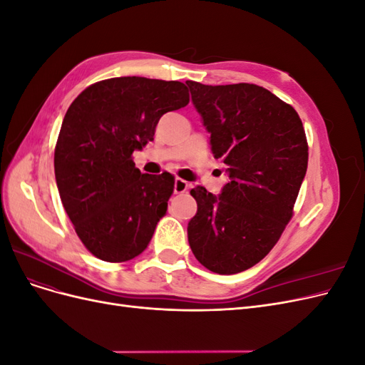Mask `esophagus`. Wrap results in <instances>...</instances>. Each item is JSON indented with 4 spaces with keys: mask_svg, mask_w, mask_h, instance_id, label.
Segmentation results:
<instances>
[{
    "mask_svg": "<svg viewBox=\"0 0 365 365\" xmlns=\"http://www.w3.org/2000/svg\"><path fill=\"white\" fill-rule=\"evenodd\" d=\"M187 187H189V182L181 180V178H176L175 184H173V192L175 193H184L187 190Z\"/></svg>",
    "mask_w": 365,
    "mask_h": 365,
    "instance_id": "esophagus-1",
    "label": "esophagus"
}]
</instances>
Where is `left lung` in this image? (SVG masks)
<instances>
[{
    "instance_id": "obj_1",
    "label": "left lung",
    "mask_w": 365,
    "mask_h": 365,
    "mask_svg": "<svg viewBox=\"0 0 365 365\" xmlns=\"http://www.w3.org/2000/svg\"><path fill=\"white\" fill-rule=\"evenodd\" d=\"M185 83L228 175L219 196L201 185L190 190L197 212L189 244L207 269L237 274L267 256L292 217L309 157L303 123L263 86Z\"/></svg>"
}]
</instances>
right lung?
I'll list each match as a JSON object with an SVG mask.
<instances>
[{
	"instance_id": "add662e5",
	"label": "right lung",
	"mask_w": 365,
	"mask_h": 365,
	"mask_svg": "<svg viewBox=\"0 0 365 365\" xmlns=\"http://www.w3.org/2000/svg\"><path fill=\"white\" fill-rule=\"evenodd\" d=\"M189 103L182 82L113 77L74 98L54 149L56 184L77 236L93 256L126 262L145 251L168 212L175 178L132 161L161 115Z\"/></svg>"
}]
</instances>
